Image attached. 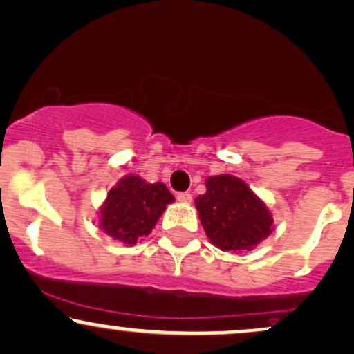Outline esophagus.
Here are the masks:
<instances>
[{"mask_svg":"<svg viewBox=\"0 0 354 354\" xmlns=\"http://www.w3.org/2000/svg\"><path fill=\"white\" fill-rule=\"evenodd\" d=\"M176 199L180 203H185V204H189L191 201H193V196H191L189 193H178L176 194Z\"/></svg>","mask_w":354,"mask_h":354,"instance_id":"esophagus-1","label":"esophagus"}]
</instances>
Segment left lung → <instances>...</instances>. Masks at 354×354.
<instances>
[{
	"label": "left lung",
	"instance_id": "obj_1",
	"mask_svg": "<svg viewBox=\"0 0 354 354\" xmlns=\"http://www.w3.org/2000/svg\"><path fill=\"white\" fill-rule=\"evenodd\" d=\"M204 232L221 250H252L274 231L266 203L231 174L206 180V194L194 199Z\"/></svg>",
	"mask_w": 354,
	"mask_h": 354
}]
</instances>
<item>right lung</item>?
<instances>
[{
    "instance_id": "obj_1",
    "label": "right lung",
    "mask_w": 354,
    "mask_h": 354,
    "mask_svg": "<svg viewBox=\"0 0 354 354\" xmlns=\"http://www.w3.org/2000/svg\"><path fill=\"white\" fill-rule=\"evenodd\" d=\"M174 196L163 183H147L140 176H123L100 207L99 227L127 245L143 239L163 214Z\"/></svg>"
}]
</instances>
